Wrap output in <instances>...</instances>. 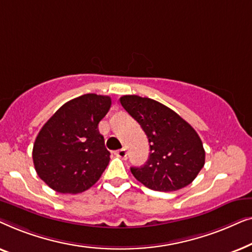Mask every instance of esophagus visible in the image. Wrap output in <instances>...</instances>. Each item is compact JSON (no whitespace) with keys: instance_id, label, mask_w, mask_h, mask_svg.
I'll return each instance as SVG.
<instances>
[{"instance_id":"obj_1","label":"esophagus","mask_w":252,"mask_h":252,"mask_svg":"<svg viewBox=\"0 0 252 252\" xmlns=\"http://www.w3.org/2000/svg\"><path fill=\"white\" fill-rule=\"evenodd\" d=\"M115 155H116L117 157L123 158V159H126V158H127V151H126L125 148H122V149L117 150L116 153H115Z\"/></svg>"}]
</instances>
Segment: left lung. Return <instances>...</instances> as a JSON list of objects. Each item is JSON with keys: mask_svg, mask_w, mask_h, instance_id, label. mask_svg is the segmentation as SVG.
Listing matches in <instances>:
<instances>
[{"mask_svg": "<svg viewBox=\"0 0 252 252\" xmlns=\"http://www.w3.org/2000/svg\"><path fill=\"white\" fill-rule=\"evenodd\" d=\"M120 103L142 127L150 147L147 163L130 167L136 180L157 191H174L191 184L205 164V151L196 130L155 99L125 95Z\"/></svg>", "mask_w": 252, "mask_h": 252, "instance_id": "left-lung-1", "label": "left lung"}]
</instances>
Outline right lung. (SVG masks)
<instances>
[{
    "label": "right lung",
    "mask_w": 252,
    "mask_h": 252,
    "mask_svg": "<svg viewBox=\"0 0 252 252\" xmlns=\"http://www.w3.org/2000/svg\"><path fill=\"white\" fill-rule=\"evenodd\" d=\"M111 106L109 96L85 94L62 105L44 124L33 146L37 175L55 191L78 194L95 185L110 153L98 123Z\"/></svg>",
    "instance_id": "1"
}]
</instances>
